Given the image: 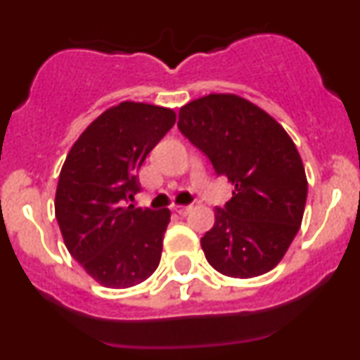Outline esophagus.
I'll return each mask as SVG.
<instances>
[{"label":"esophagus","mask_w":360,"mask_h":360,"mask_svg":"<svg viewBox=\"0 0 360 360\" xmlns=\"http://www.w3.org/2000/svg\"><path fill=\"white\" fill-rule=\"evenodd\" d=\"M174 210H176L179 216H186V214L191 210V205H174Z\"/></svg>","instance_id":"esophagus-1"}]
</instances>
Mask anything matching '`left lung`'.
<instances>
[{"label":"left lung","instance_id":"8db88e82","mask_svg":"<svg viewBox=\"0 0 360 360\" xmlns=\"http://www.w3.org/2000/svg\"><path fill=\"white\" fill-rule=\"evenodd\" d=\"M181 132L209 157L233 197L214 210L200 244L214 270L252 278L274 270L301 226L308 181L284 127L235 94H209L179 110Z\"/></svg>","mask_w":360,"mask_h":360}]
</instances>
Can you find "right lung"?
Instances as JSON below:
<instances>
[{
    "instance_id": "add662e5",
    "label": "right lung",
    "mask_w": 360,
    "mask_h": 360,
    "mask_svg": "<svg viewBox=\"0 0 360 360\" xmlns=\"http://www.w3.org/2000/svg\"><path fill=\"white\" fill-rule=\"evenodd\" d=\"M174 123L170 108L123 101L83 130L60 169L56 217L64 244L104 288H132L157 270L170 210L125 202L141 190L137 170Z\"/></svg>"
}]
</instances>
